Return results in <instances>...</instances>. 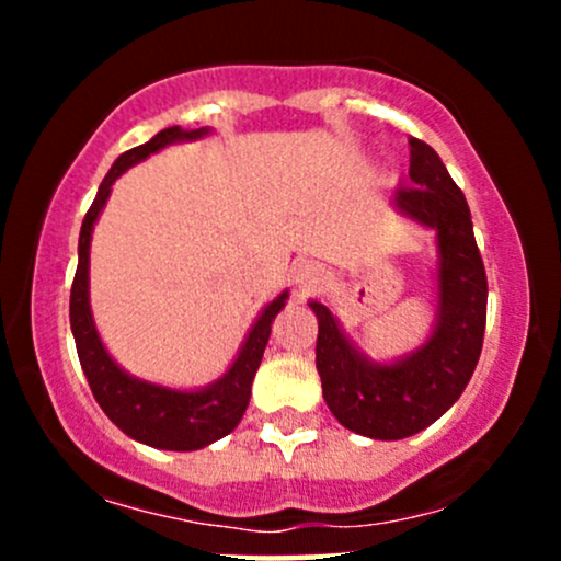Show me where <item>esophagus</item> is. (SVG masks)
Instances as JSON below:
<instances>
[{
	"label": "esophagus",
	"instance_id": "esophagus-1",
	"mask_svg": "<svg viewBox=\"0 0 561 561\" xmlns=\"http://www.w3.org/2000/svg\"><path fill=\"white\" fill-rule=\"evenodd\" d=\"M295 289H298V293H313V289H317L321 282H324V268H321V263H317V261H302V263H298V266H295Z\"/></svg>",
	"mask_w": 561,
	"mask_h": 561
}]
</instances>
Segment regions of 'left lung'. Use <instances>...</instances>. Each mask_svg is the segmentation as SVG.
Masks as SVG:
<instances>
[{"label": "left lung", "instance_id": "1", "mask_svg": "<svg viewBox=\"0 0 561 561\" xmlns=\"http://www.w3.org/2000/svg\"><path fill=\"white\" fill-rule=\"evenodd\" d=\"M409 179L396 186V216L435 237V319L414 351L377 362L351 340L332 308L308 300L319 319L317 369L321 392L343 427L371 440H403L440 420L459 401L482 351L488 279L472 214L430 145L409 139Z\"/></svg>", "mask_w": 561, "mask_h": 561}]
</instances>
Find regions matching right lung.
<instances>
[{"mask_svg": "<svg viewBox=\"0 0 561 561\" xmlns=\"http://www.w3.org/2000/svg\"><path fill=\"white\" fill-rule=\"evenodd\" d=\"M208 134H214L210 126H169L145 145L118 156L113 169L102 179L92 208L83 216L79 268H76L73 287H70V330H73L76 351H79L81 369L94 392V401L121 433L160 450H199L221 440L240 424L250 403V388H253L255 371H259L263 351H266L268 334H272V321L289 298V289H282L274 300L261 308L227 371L203 388H169V385L128 375L102 343L100 330L94 324L92 302H89V250H92L94 224L105 210L115 179L131 165L156 156L163 147L203 139Z\"/></svg>", "mask_w": 561, "mask_h": 561, "instance_id": "obj_1", "label": "right lung"}]
</instances>
